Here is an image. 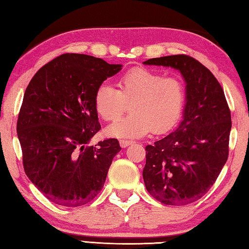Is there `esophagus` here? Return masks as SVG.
Masks as SVG:
<instances>
[{
	"label": "esophagus",
	"instance_id": "esophagus-1",
	"mask_svg": "<svg viewBox=\"0 0 249 249\" xmlns=\"http://www.w3.org/2000/svg\"><path fill=\"white\" fill-rule=\"evenodd\" d=\"M133 143H134V141H131V140H120V144L122 147H127L128 145L133 144Z\"/></svg>",
	"mask_w": 249,
	"mask_h": 249
}]
</instances>
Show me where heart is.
<instances>
[{"instance_id": "b5f03b06", "label": "heart", "mask_w": 249, "mask_h": 249, "mask_svg": "<svg viewBox=\"0 0 249 249\" xmlns=\"http://www.w3.org/2000/svg\"><path fill=\"white\" fill-rule=\"evenodd\" d=\"M118 89L103 83L94 95L96 113L105 121H115L130 104L128 116L106 130L114 138H141L154 129L170 130L183 112L186 89L181 79L165 77L146 68H134L118 80Z\"/></svg>"}]
</instances>
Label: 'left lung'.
Segmentation results:
<instances>
[{"mask_svg":"<svg viewBox=\"0 0 249 249\" xmlns=\"http://www.w3.org/2000/svg\"><path fill=\"white\" fill-rule=\"evenodd\" d=\"M143 64L174 68L186 83L183 120L178 128L145 146L144 185L161 203H193L213 186L228 160L231 113L224 89L192 56L155 57Z\"/></svg>","mask_w":249,"mask_h":249,"instance_id":"obj_1","label":"left lung"}]
</instances>
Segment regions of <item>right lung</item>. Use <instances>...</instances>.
<instances>
[{"mask_svg":"<svg viewBox=\"0 0 249 249\" xmlns=\"http://www.w3.org/2000/svg\"><path fill=\"white\" fill-rule=\"evenodd\" d=\"M121 70L99 57L66 53L41 67L26 88L17 122L23 168L51 202L77 208L103 189L121 146L118 139L89 145L100 129L94 95Z\"/></svg>","mask_w":249,"mask_h":249,"instance_id":"right-lung-1","label":"right lung"}]
</instances>
